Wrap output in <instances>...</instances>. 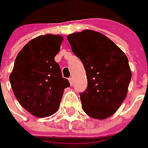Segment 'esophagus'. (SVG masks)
I'll use <instances>...</instances> for the list:
<instances>
[{"mask_svg":"<svg viewBox=\"0 0 148 148\" xmlns=\"http://www.w3.org/2000/svg\"><path fill=\"white\" fill-rule=\"evenodd\" d=\"M68 80H69L70 85H71V86H73V84H74V82H73V78H72V77H70Z\"/></svg>","mask_w":148,"mask_h":148,"instance_id":"obj_1","label":"esophagus"}]
</instances>
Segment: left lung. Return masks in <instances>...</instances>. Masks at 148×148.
Instances as JSON below:
<instances>
[{"label": "left lung", "instance_id": "obj_1", "mask_svg": "<svg viewBox=\"0 0 148 148\" xmlns=\"http://www.w3.org/2000/svg\"><path fill=\"white\" fill-rule=\"evenodd\" d=\"M67 40L86 72L87 88L80 93L83 110L96 119L109 118L127 95L132 77L127 56L99 32L73 33Z\"/></svg>", "mask_w": 148, "mask_h": 148}]
</instances>
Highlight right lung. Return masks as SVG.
<instances>
[{"label": "right lung", "instance_id": "obj_1", "mask_svg": "<svg viewBox=\"0 0 148 148\" xmlns=\"http://www.w3.org/2000/svg\"><path fill=\"white\" fill-rule=\"evenodd\" d=\"M61 35L45 34L30 40L18 53L10 82L21 106L34 116L49 117L58 111L63 90L70 86L54 60Z\"/></svg>", "mask_w": 148, "mask_h": 148}]
</instances>
